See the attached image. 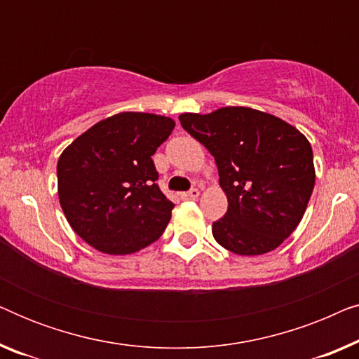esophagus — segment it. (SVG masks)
Returning <instances> with one entry per match:
<instances>
[{"mask_svg":"<svg viewBox=\"0 0 359 359\" xmlns=\"http://www.w3.org/2000/svg\"><path fill=\"white\" fill-rule=\"evenodd\" d=\"M199 198V189H191V191H188V193H183L181 194V199H184V201H191V199H198Z\"/></svg>","mask_w":359,"mask_h":359,"instance_id":"obj_1","label":"esophagus"}]
</instances>
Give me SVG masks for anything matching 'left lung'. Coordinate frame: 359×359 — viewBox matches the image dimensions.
I'll use <instances>...</instances> for the list:
<instances>
[{
	"label": "left lung",
	"instance_id": "1",
	"mask_svg": "<svg viewBox=\"0 0 359 359\" xmlns=\"http://www.w3.org/2000/svg\"><path fill=\"white\" fill-rule=\"evenodd\" d=\"M183 129L214 156L229 209L212 235L229 252L255 257L294 232L311 199L312 147L296 127L252 107L180 116Z\"/></svg>",
	"mask_w": 359,
	"mask_h": 359
}]
</instances>
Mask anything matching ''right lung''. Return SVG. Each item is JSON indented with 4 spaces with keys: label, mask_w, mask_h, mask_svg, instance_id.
<instances>
[{
    "label": "right lung",
    "mask_w": 359,
    "mask_h": 359,
    "mask_svg": "<svg viewBox=\"0 0 359 359\" xmlns=\"http://www.w3.org/2000/svg\"><path fill=\"white\" fill-rule=\"evenodd\" d=\"M175 121L119 112L100 121L62 151L58 199L72 229L107 255H129L165 232L175 204L161 193L151 160Z\"/></svg>",
    "instance_id": "add662e5"
}]
</instances>
